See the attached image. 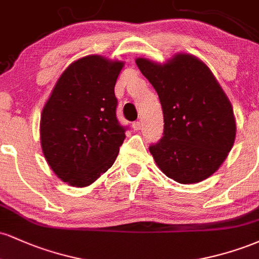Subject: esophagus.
I'll return each mask as SVG.
<instances>
[{
    "mask_svg": "<svg viewBox=\"0 0 259 259\" xmlns=\"http://www.w3.org/2000/svg\"><path fill=\"white\" fill-rule=\"evenodd\" d=\"M133 129L136 130V132L141 130L142 129V123H140V121H135V123H133Z\"/></svg>",
    "mask_w": 259,
    "mask_h": 259,
    "instance_id": "obj_1",
    "label": "esophagus"
}]
</instances>
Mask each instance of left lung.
Instances as JSON below:
<instances>
[{"mask_svg":"<svg viewBox=\"0 0 259 259\" xmlns=\"http://www.w3.org/2000/svg\"><path fill=\"white\" fill-rule=\"evenodd\" d=\"M135 62L163 109V138L150 146L156 164L180 184L209 178L236 138L233 106L212 70L190 53H175L163 63L144 57Z\"/></svg>","mask_w":259,"mask_h":259,"instance_id":"1","label":"left lung"}]
</instances>
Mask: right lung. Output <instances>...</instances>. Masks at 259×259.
I'll return each mask as SVG.
<instances>
[{"label": "right lung", "mask_w": 259, "mask_h": 259, "mask_svg": "<svg viewBox=\"0 0 259 259\" xmlns=\"http://www.w3.org/2000/svg\"><path fill=\"white\" fill-rule=\"evenodd\" d=\"M124 67L100 55L65 68L45 103L40 120L42 153L53 173L74 187L91 185L117 158L125 139L118 123L114 86Z\"/></svg>", "instance_id": "add662e5"}]
</instances>
